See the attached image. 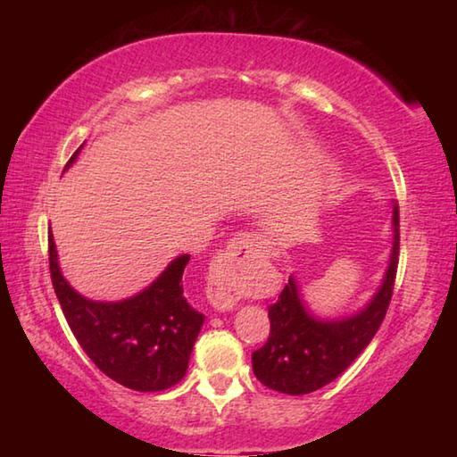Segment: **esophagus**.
<instances>
[{"mask_svg":"<svg viewBox=\"0 0 457 457\" xmlns=\"http://www.w3.org/2000/svg\"><path fill=\"white\" fill-rule=\"evenodd\" d=\"M266 247V242H262L253 234H237L223 245V250L218 253L210 268L207 276V298L210 304L220 312L234 311V306L239 298V284L237 272L245 260L252 253H262Z\"/></svg>","mask_w":457,"mask_h":457,"instance_id":"esophagus-1","label":"esophagus"}]
</instances>
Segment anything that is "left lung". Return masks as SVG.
Returning a JSON list of instances; mask_svg holds the SVG:
<instances>
[{
    "instance_id": "obj_1",
    "label": "left lung",
    "mask_w": 457,
    "mask_h": 457,
    "mask_svg": "<svg viewBox=\"0 0 457 457\" xmlns=\"http://www.w3.org/2000/svg\"><path fill=\"white\" fill-rule=\"evenodd\" d=\"M393 244L389 262L377 292L361 311L320 319L306 306L296 278L268 308L270 337L252 353V369L260 383L286 395H306L343 373L367 349L391 303L399 262V205L393 204Z\"/></svg>"
}]
</instances>
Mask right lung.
Instances as JSON below:
<instances>
[{"instance_id":"obj_1","label":"right lung","mask_w":457,"mask_h":457,"mask_svg":"<svg viewBox=\"0 0 457 457\" xmlns=\"http://www.w3.org/2000/svg\"><path fill=\"white\" fill-rule=\"evenodd\" d=\"M80 149L66 169L72 167ZM48 250L54 292L68 327L90 361L112 381L133 391H165L179 383L187 373L193 345L205 320L183 294L181 280L189 253L169 262L163 272L135 296L104 303L82 296L66 280L52 229Z\"/></svg>"}]
</instances>
